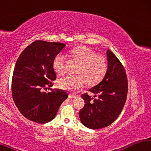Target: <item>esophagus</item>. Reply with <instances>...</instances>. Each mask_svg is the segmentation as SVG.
Wrapping results in <instances>:
<instances>
[{"label":"esophagus","instance_id":"34e87169","mask_svg":"<svg viewBox=\"0 0 151 151\" xmlns=\"http://www.w3.org/2000/svg\"><path fill=\"white\" fill-rule=\"evenodd\" d=\"M68 97H69L70 99H73V98H75L76 96L74 94H69V96Z\"/></svg>","mask_w":151,"mask_h":151}]
</instances>
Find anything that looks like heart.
I'll return each instance as SVG.
<instances>
[{
  "mask_svg": "<svg viewBox=\"0 0 151 151\" xmlns=\"http://www.w3.org/2000/svg\"><path fill=\"white\" fill-rule=\"evenodd\" d=\"M74 58L81 63L76 74L78 75H67L60 78L58 85L65 90L75 91L81 88L86 83L93 86L103 80L107 70V63L103 56L96 55L95 51L85 46H78L71 51ZM53 68L58 75L66 72L65 56L58 54L53 60Z\"/></svg>",
  "mask_w": 151,
  "mask_h": 151,
  "instance_id": "1",
  "label": "heart"
}]
</instances>
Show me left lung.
Segmentation results:
<instances>
[{
	"instance_id": "8db88e82",
	"label": "left lung",
	"mask_w": 151,
	"mask_h": 151,
	"mask_svg": "<svg viewBox=\"0 0 151 151\" xmlns=\"http://www.w3.org/2000/svg\"><path fill=\"white\" fill-rule=\"evenodd\" d=\"M106 57L108 66L103 81L88 90L94 96L87 93L81 95L85 104L79 111V117L82 124L91 129L112 124L121 114L127 100L128 81L123 66L109 49Z\"/></svg>"
}]
</instances>
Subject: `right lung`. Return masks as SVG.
Listing matches in <instances>:
<instances>
[{
    "mask_svg": "<svg viewBox=\"0 0 151 151\" xmlns=\"http://www.w3.org/2000/svg\"><path fill=\"white\" fill-rule=\"evenodd\" d=\"M65 45L36 40L25 48L15 65L12 80V95L22 115L37 123H46L55 118L68 93L56 88L43 92L57 76L53 60Z\"/></svg>",
    "mask_w": 151,
    "mask_h": 151,
    "instance_id": "obj_1",
    "label": "right lung"
}]
</instances>
